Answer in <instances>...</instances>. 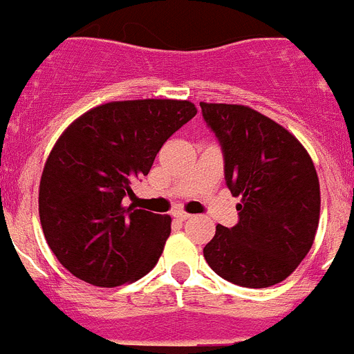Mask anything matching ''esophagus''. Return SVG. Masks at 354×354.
Instances as JSON below:
<instances>
[{"label":"esophagus","mask_w":354,"mask_h":354,"mask_svg":"<svg viewBox=\"0 0 354 354\" xmlns=\"http://www.w3.org/2000/svg\"><path fill=\"white\" fill-rule=\"evenodd\" d=\"M171 216H174V218H177L179 221H186L187 218H189V214H187V212H184V211H174V212H171Z\"/></svg>","instance_id":"34e87169"}]
</instances>
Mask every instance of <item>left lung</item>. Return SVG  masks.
<instances>
[{
    "instance_id": "obj_1",
    "label": "left lung",
    "mask_w": 354,
    "mask_h": 354,
    "mask_svg": "<svg viewBox=\"0 0 354 354\" xmlns=\"http://www.w3.org/2000/svg\"><path fill=\"white\" fill-rule=\"evenodd\" d=\"M223 152L225 183L239 221L216 227L204 248L211 270L228 282L264 289L286 280L310 252L321 192L314 162L287 129L248 106L200 102Z\"/></svg>"
}]
</instances>
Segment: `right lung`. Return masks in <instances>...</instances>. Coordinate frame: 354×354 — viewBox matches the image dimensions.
Returning a JSON list of instances; mask_svg holds the SVG:
<instances>
[{
	"label": "right lung",
	"mask_w": 354,
	"mask_h": 354,
	"mask_svg": "<svg viewBox=\"0 0 354 354\" xmlns=\"http://www.w3.org/2000/svg\"><path fill=\"white\" fill-rule=\"evenodd\" d=\"M189 101L143 99L97 106L65 129L40 179L49 248L83 282L117 287L145 277L170 236V216L124 207L162 143L192 120Z\"/></svg>",
	"instance_id": "right-lung-1"
}]
</instances>
